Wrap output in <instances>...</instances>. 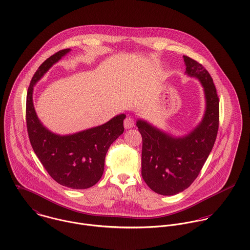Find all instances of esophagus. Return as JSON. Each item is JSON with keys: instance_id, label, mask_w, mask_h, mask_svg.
<instances>
[{"instance_id": "obj_1", "label": "esophagus", "mask_w": 250, "mask_h": 250, "mask_svg": "<svg viewBox=\"0 0 250 250\" xmlns=\"http://www.w3.org/2000/svg\"><path fill=\"white\" fill-rule=\"evenodd\" d=\"M135 126V121L132 117H127L124 120V127L125 129H131Z\"/></svg>"}]
</instances>
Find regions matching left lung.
Wrapping results in <instances>:
<instances>
[{
	"label": "left lung",
	"mask_w": 250,
	"mask_h": 250,
	"mask_svg": "<svg viewBox=\"0 0 250 250\" xmlns=\"http://www.w3.org/2000/svg\"><path fill=\"white\" fill-rule=\"evenodd\" d=\"M186 74L199 80L206 107L200 123L188 135L174 137L143 119L137 127L143 137L142 175L147 186L162 195L188 188L198 176L216 139L219 100L209 72L196 61L183 56Z\"/></svg>",
	"instance_id": "1"
}]
</instances>
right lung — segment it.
Here are the masks:
<instances>
[{"mask_svg":"<svg viewBox=\"0 0 250 250\" xmlns=\"http://www.w3.org/2000/svg\"><path fill=\"white\" fill-rule=\"evenodd\" d=\"M70 51H59L36 70L28 89L26 120L33 149L50 176L64 187L83 189L94 186L102 177L107 150L123 134L126 115L118 114L103 125L66 136L55 134L43 126L34 107V86Z\"/></svg>","mask_w":250,"mask_h":250,"instance_id":"add662e5","label":"right lung"}]
</instances>
